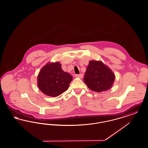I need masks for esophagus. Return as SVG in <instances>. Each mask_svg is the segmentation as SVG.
<instances>
[{
  "instance_id": "1",
  "label": "esophagus",
  "mask_w": 148,
  "mask_h": 148,
  "mask_svg": "<svg viewBox=\"0 0 148 148\" xmlns=\"http://www.w3.org/2000/svg\"><path fill=\"white\" fill-rule=\"evenodd\" d=\"M75 77H79V78H82L83 77V75L82 74H75Z\"/></svg>"
}]
</instances>
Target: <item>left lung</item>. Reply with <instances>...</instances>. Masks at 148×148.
Here are the masks:
<instances>
[{
    "label": "left lung",
    "mask_w": 148,
    "mask_h": 148,
    "mask_svg": "<svg viewBox=\"0 0 148 148\" xmlns=\"http://www.w3.org/2000/svg\"><path fill=\"white\" fill-rule=\"evenodd\" d=\"M115 75L112 71L100 61H90L85 71L84 82L92 90L101 92L113 85Z\"/></svg>",
    "instance_id": "obj_1"
}]
</instances>
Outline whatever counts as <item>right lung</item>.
<instances>
[{"instance_id": "right-lung-1", "label": "right lung", "mask_w": 148, "mask_h": 148, "mask_svg": "<svg viewBox=\"0 0 148 148\" xmlns=\"http://www.w3.org/2000/svg\"><path fill=\"white\" fill-rule=\"evenodd\" d=\"M72 80L71 74L62 70L60 64L52 63L47 64L39 72L38 85L44 94L56 97L68 89Z\"/></svg>"}]
</instances>
